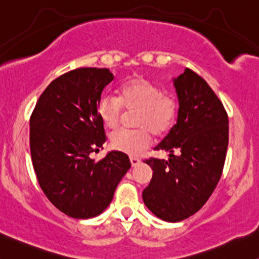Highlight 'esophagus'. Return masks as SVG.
<instances>
[{
  "label": "esophagus",
  "instance_id": "esophagus-1",
  "mask_svg": "<svg viewBox=\"0 0 259 259\" xmlns=\"http://www.w3.org/2000/svg\"><path fill=\"white\" fill-rule=\"evenodd\" d=\"M130 160H131V164H132V166H137V165L141 164V160H139L138 158H133V156H132Z\"/></svg>",
  "mask_w": 259,
  "mask_h": 259
}]
</instances>
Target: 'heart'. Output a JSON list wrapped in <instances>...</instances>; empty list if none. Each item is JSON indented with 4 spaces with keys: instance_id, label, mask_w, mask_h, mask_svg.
I'll list each match as a JSON object with an SVG mask.
<instances>
[{
    "instance_id": "b5f03b06",
    "label": "heart",
    "mask_w": 259,
    "mask_h": 259,
    "mask_svg": "<svg viewBox=\"0 0 259 259\" xmlns=\"http://www.w3.org/2000/svg\"><path fill=\"white\" fill-rule=\"evenodd\" d=\"M123 107L137 110V130H121L112 133L111 145L118 152L137 156L149 147L152 132L160 136L175 123L179 103L175 95L165 93L161 87L143 77H133L122 83L118 98L103 95L98 101L97 110L104 126L115 130L120 124Z\"/></svg>"
}]
</instances>
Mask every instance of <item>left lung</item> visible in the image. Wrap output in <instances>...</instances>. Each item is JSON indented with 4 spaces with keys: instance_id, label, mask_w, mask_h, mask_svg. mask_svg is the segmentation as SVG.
Returning <instances> with one entry per match:
<instances>
[{
    "instance_id": "8db88e82",
    "label": "left lung",
    "mask_w": 259,
    "mask_h": 259,
    "mask_svg": "<svg viewBox=\"0 0 259 259\" xmlns=\"http://www.w3.org/2000/svg\"><path fill=\"white\" fill-rule=\"evenodd\" d=\"M174 85L177 122L155 147L170 153L168 160L144 161L153 177L142 194L154 215L170 223L187 219L205 204L222 177L229 143L228 114L208 83L186 68Z\"/></svg>"
}]
</instances>
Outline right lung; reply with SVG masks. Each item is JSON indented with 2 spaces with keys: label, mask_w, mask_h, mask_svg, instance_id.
Segmentation results:
<instances>
[{
  "label": "right lung",
  "mask_w": 259,
  "mask_h": 259,
  "mask_svg": "<svg viewBox=\"0 0 259 259\" xmlns=\"http://www.w3.org/2000/svg\"><path fill=\"white\" fill-rule=\"evenodd\" d=\"M114 79L107 68H77L49 84L30 116V153L40 187L66 215L88 219L103 213L131 167L128 155L91 154L105 143L97 105Z\"/></svg>",
  "instance_id": "add662e5"
}]
</instances>
